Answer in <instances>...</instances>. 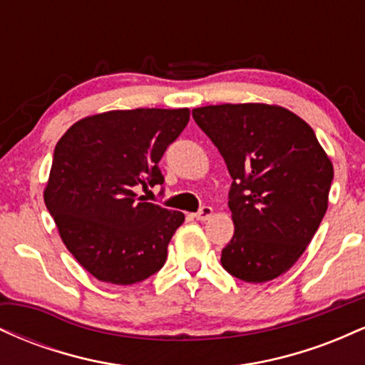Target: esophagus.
<instances>
[{"label": "esophagus", "mask_w": 365, "mask_h": 365, "mask_svg": "<svg viewBox=\"0 0 365 365\" xmlns=\"http://www.w3.org/2000/svg\"><path fill=\"white\" fill-rule=\"evenodd\" d=\"M212 215H215V211H212V207H211V206H204V207L200 209V211L195 215V220H199V221H207L209 217H211Z\"/></svg>", "instance_id": "1"}]
</instances>
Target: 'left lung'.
Returning a JSON list of instances; mask_svg holds the SVG:
<instances>
[{
    "label": "left lung",
    "mask_w": 365,
    "mask_h": 365,
    "mask_svg": "<svg viewBox=\"0 0 365 365\" xmlns=\"http://www.w3.org/2000/svg\"><path fill=\"white\" fill-rule=\"evenodd\" d=\"M223 156L235 233L221 252L230 274L278 278L299 261L328 209L333 163L316 133L287 108L266 103L192 110Z\"/></svg>",
    "instance_id": "left-lung-1"
}]
</instances>
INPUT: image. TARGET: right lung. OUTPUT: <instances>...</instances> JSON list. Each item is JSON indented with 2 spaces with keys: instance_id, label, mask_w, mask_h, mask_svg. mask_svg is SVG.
I'll list each match as a JSON object with an SVG mask.
<instances>
[{
  "instance_id": "1",
  "label": "right lung",
  "mask_w": 365,
  "mask_h": 365,
  "mask_svg": "<svg viewBox=\"0 0 365 365\" xmlns=\"http://www.w3.org/2000/svg\"><path fill=\"white\" fill-rule=\"evenodd\" d=\"M188 108L113 110L78 120L54 149L44 202L70 254L99 282L133 284L163 267L185 215L144 202L165 182L158 163Z\"/></svg>"
}]
</instances>
